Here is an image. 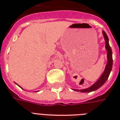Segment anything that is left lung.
I'll return each mask as SVG.
<instances>
[{
  "mask_svg": "<svg viewBox=\"0 0 120 120\" xmlns=\"http://www.w3.org/2000/svg\"><path fill=\"white\" fill-rule=\"evenodd\" d=\"M103 35L105 40V49L107 51V59H108V62H107V64H106L105 69L103 73H102V75H101L100 77L99 78L98 80H97L93 85H92L90 87L82 90L73 89V90L77 91H80V92H82V93L91 92V91H95V90L98 89L99 88H100L106 82V80H108V77H109V75L110 74V72L112 71V66H113L112 50L110 45H109V39H108V36H107L105 32L103 30Z\"/></svg>",
  "mask_w": 120,
  "mask_h": 120,
  "instance_id": "1",
  "label": "left lung"
}]
</instances>
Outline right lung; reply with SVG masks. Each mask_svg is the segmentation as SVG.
I'll use <instances>...</instances> for the list:
<instances>
[{"label":"right lung","instance_id":"add662e5","mask_svg":"<svg viewBox=\"0 0 120 120\" xmlns=\"http://www.w3.org/2000/svg\"><path fill=\"white\" fill-rule=\"evenodd\" d=\"M16 84H17V83H16ZM18 86H20L19 85H18ZM20 88H22V87H20ZM22 89H23V88H22Z\"/></svg>","mask_w":120,"mask_h":120}]
</instances>
